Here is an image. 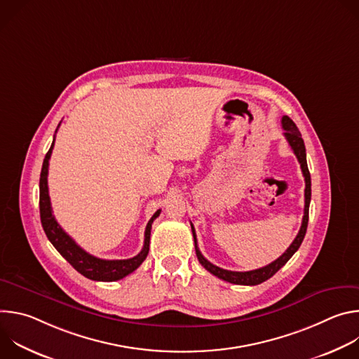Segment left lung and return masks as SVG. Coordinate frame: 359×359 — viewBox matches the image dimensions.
<instances>
[{
	"instance_id": "left-lung-1",
	"label": "left lung",
	"mask_w": 359,
	"mask_h": 359,
	"mask_svg": "<svg viewBox=\"0 0 359 359\" xmlns=\"http://www.w3.org/2000/svg\"><path fill=\"white\" fill-rule=\"evenodd\" d=\"M281 125H283V129H284V136H285L288 144L291 146V149L294 151V155L297 156L299 165H301V170H302V175H304V179H305V193H304L305 204H304L302 223H301V227H299V231H298L297 237L294 238L291 245L285 250V252L283 255H280V257L276 262L270 263L266 267L257 269V270H251V271H230V270H224V269H220V267L212 264L210 262H208L206 259L203 257V254L200 252V250L197 247V238H196L194 227H193V224H190L191 226L193 238H194V248H196V255H197V259H198V263L204 269H206L209 273H212L213 276H216V277H219V278H222V280H224L227 283H231V284L257 285V284H262L266 280L271 278L292 257L294 252L299 248V245H301V243L304 240L305 231H306V226H309V210H310V201H311V176H310L309 166H306L305 144H304V140L301 137V133H299L298 128L295 126V123L288 116H283Z\"/></svg>"
}]
</instances>
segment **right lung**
<instances>
[{
	"label": "right lung",
	"mask_w": 359,
	"mask_h": 359,
	"mask_svg": "<svg viewBox=\"0 0 359 359\" xmlns=\"http://www.w3.org/2000/svg\"><path fill=\"white\" fill-rule=\"evenodd\" d=\"M55 143V137L53 144H50L48 153L45 155L41 177H39V215H41V223L43 227V231L48 237V240L53 243V245L58 250V252L62 257L83 277L95 281H116L128 274L133 273L147 257L149 252V241H150V230L151 223L159 215L161 210H158L149 220L146 230H144V244L142 251L128 260H102L90 255L83 248H81L58 224L53 215V208H50V200L48 193V166H49V158L53 153Z\"/></svg>",
	"instance_id": "right-lung-1"
}]
</instances>
